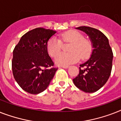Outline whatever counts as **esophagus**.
<instances>
[{"label": "esophagus", "mask_w": 121, "mask_h": 121, "mask_svg": "<svg viewBox=\"0 0 121 121\" xmlns=\"http://www.w3.org/2000/svg\"><path fill=\"white\" fill-rule=\"evenodd\" d=\"M60 67H61V68H65V69L69 68V66H61Z\"/></svg>", "instance_id": "1"}]
</instances>
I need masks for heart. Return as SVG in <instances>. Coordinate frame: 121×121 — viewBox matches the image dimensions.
Instances as JSON below:
<instances>
[{
	"label": "heart",
	"instance_id": "1",
	"mask_svg": "<svg viewBox=\"0 0 121 121\" xmlns=\"http://www.w3.org/2000/svg\"><path fill=\"white\" fill-rule=\"evenodd\" d=\"M63 42L71 43L68 48V53H60L55 59V63L59 66H66L73 64L82 59L88 58L92 51V44L83 35L75 31H69L60 36ZM61 42L56 37L51 38L47 43V50L49 55L55 57L60 52Z\"/></svg>",
	"mask_w": 121,
	"mask_h": 121
}]
</instances>
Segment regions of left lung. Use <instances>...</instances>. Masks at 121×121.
I'll use <instances>...</instances> for the list:
<instances>
[{"label":"left lung","mask_w":121,"mask_h":121,"mask_svg":"<svg viewBox=\"0 0 121 121\" xmlns=\"http://www.w3.org/2000/svg\"><path fill=\"white\" fill-rule=\"evenodd\" d=\"M75 29L88 35L92 43V51L90 58L80 65L79 74L73 81L81 90L93 93L102 88L111 75L112 51L107 38L99 30L86 26Z\"/></svg>","instance_id":"1"}]
</instances>
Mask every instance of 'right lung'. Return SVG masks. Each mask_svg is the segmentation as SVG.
Masks as SVG:
<instances>
[{
    "label": "right lung",
    "mask_w": 121,
    "mask_h": 121,
    "mask_svg": "<svg viewBox=\"0 0 121 121\" xmlns=\"http://www.w3.org/2000/svg\"><path fill=\"white\" fill-rule=\"evenodd\" d=\"M56 31L41 27L21 37L13 51L12 73L19 85L31 94H38L49 86L58 70L47 50V43Z\"/></svg>",
    "instance_id": "add662e5"
}]
</instances>
